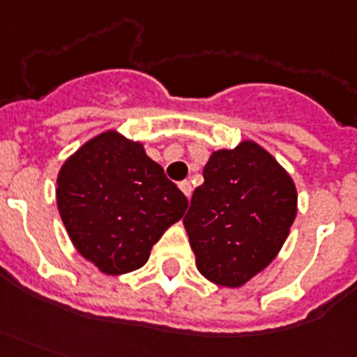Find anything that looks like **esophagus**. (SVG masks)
<instances>
[{
  "instance_id": "1",
  "label": "esophagus",
  "mask_w": 357,
  "mask_h": 357,
  "mask_svg": "<svg viewBox=\"0 0 357 357\" xmlns=\"http://www.w3.org/2000/svg\"><path fill=\"white\" fill-rule=\"evenodd\" d=\"M179 189L183 191V195H185L187 199H191V192H192L191 181H181V183H179Z\"/></svg>"
}]
</instances>
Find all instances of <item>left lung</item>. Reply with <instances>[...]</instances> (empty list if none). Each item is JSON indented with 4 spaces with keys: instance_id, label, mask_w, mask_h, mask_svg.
Returning a JSON list of instances; mask_svg holds the SVG:
<instances>
[{
    "instance_id": "left-lung-1",
    "label": "left lung",
    "mask_w": 357,
    "mask_h": 357,
    "mask_svg": "<svg viewBox=\"0 0 357 357\" xmlns=\"http://www.w3.org/2000/svg\"><path fill=\"white\" fill-rule=\"evenodd\" d=\"M183 225L197 268L223 287H240L278 255L297 215V187L253 139L212 151Z\"/></svg>"
}]
</instances>
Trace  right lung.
I'll return each instance as SVG.
<instances>
[{
  "label": "right lung",
  "mask_w": 357,
  "mask_h": 357,
  "mask_svg": "<svg viewBox=\"0 0 357 357\" xmlns=\"http://www.w3.org/2000/svg\"><path fill=\"white\" fill-rule=\"evenodd\" d=\"M56 206L81 257L119 276L144 266L153 244L185 213V195L142 142L105 130L66 158Z\"/></svg>",
  "instance_id": "obj_1"
}]
</instances>
